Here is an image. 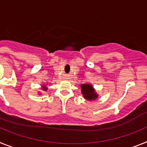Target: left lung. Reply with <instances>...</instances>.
<instances>
[{"instance_id": "1", "label": "left lung", "mask_w": 147, "mask_h": 147, "mask_svg": "<svg viewBox=\"0 0 147 147\" xmlns=\"http://www.w3.org/2000/svg\"><path fill=\"white\" fill-rule=\"evenodd\" d=\"M81 91L83 97L88 101H94L98 97V93L91 84H82Z\"/></svg>"}]
</instances>
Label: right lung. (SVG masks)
<instances>
[{"mask_svg":"<svg viewBox=\"0 0 147 147\" xmlns=\"http://www.w3.org/2000/svg\"><path fill=\"white\" fill-rule=\"evenodd\" d=\"M41 89H42V90H43V91H46L48 90V88H47V85L46 84H43V85L41 86ZM41 93H39L38 94H40Z\"/></svg>","mask_w":147,"mask_h":147,"instance_id":"right-lung-1","label":"right lung"}]
</instances>
